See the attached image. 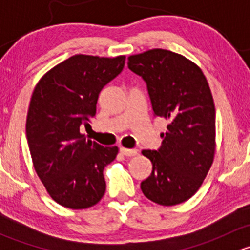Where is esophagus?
<instances>
[{"label":"esophagus","instance_id":"34e87169","mask_svg":"<svg viewBox=\"0 0 250 250\" xmlns=\"http://www.w3.org/2000/svg\"><path fill=\"white\" fill-rule=\"evenodd\" d=\"M120 151H121V153H122V155L128 156V157H133V156H135L138 153L137 148H125V147H121Z\"/></svg>","mask_w":250,"mask_h":250}]
</instances>
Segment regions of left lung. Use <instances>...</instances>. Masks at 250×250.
<instances>
[{
    "instance_id": "8db88e82",
    "label": "left lung",
    "mask_w": 250,
    "mask_h": 250,
    "mask_svg": "<svg viewBox=\"0 0 250 250\" xmlns=\"http://www.w3.org/2000/svg\"><path fill=\"white\" fill-rule=\"evenodd\" d=\"M128 67L146 82L153 115L168 121L160 148L141 152L152 163L141 191L161 206L185 202L201 188L215 153V106L207 78L188 58L160 48L130 55Z\"/></svg>"
}]
</instances>
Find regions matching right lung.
Here are the masks:
<instances>
[{"label": "right lung", "instance_id": "1", "mask_svg": "<svg viewBox=\"0 0 250 250\" xmlns=\"http://www.w3.org/2000/svg\"><path fill=\"white\" fill-rule=\"evenodd\" d=\"M125 57L77 54L47 72L35 87L26 118L32 163L50 197L70 209H85L104 196V168L117 146L99 145L80 133L95 116L103 88L121 74Z\"/></svg>", "mask_w": 250, "mask_h": 250}]
</instances>
